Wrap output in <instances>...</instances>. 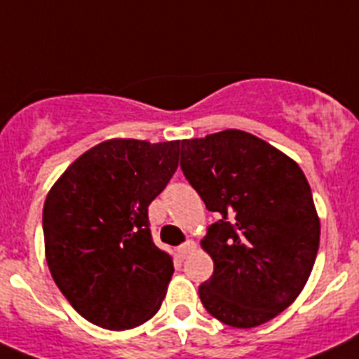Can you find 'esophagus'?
<instances>
[{
    "label": "esophagus",
    "instance_id": "1",
    "mask_svg": "<svg viewBox=\"0 0 359 359\" xmlns=\"http://www.w3.org/2000/svg\"><path fill=\"white\" fill-rule=\"evenodd\" d=\"M196 248H198V244H196L194 241H187V243H183L182 246H177V255L182 257V259H187V257L194 252Z\"/></svg>",
    "mask_w": 359,
    "mask_h": 359
}]
</instances>
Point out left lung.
I'll list each match as a JSON object with an SVG mask.
<instances>
[{"label": "left lung", "mask_w": 359, "mask_h": 359, "mask_svg": "<svg viewBox=\"0 0 359 359\" xmlns=\"http://www.w3.org/2000/svg\"><path fill=\"white\" fill-rule=\"evenodd\" d=\"M182 169L223 217L201 241L214 261L199 286L203 306L230 327L269 322L300 294L318 253L320 219L302 169L239 129L183 140Z\"/></svg>", "instance_id": "8db88e82"}]
</instances>
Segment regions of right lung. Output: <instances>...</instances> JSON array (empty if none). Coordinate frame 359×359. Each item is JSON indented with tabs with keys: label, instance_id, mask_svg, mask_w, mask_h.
Listing matches in <instances>:
<instances>
[{
	"label": "right lung",
	"instance_id": "obj_1",
	"mask_svg": "<svg viewBox=\"0 0 359 359\" xmlns=\"http://www.w3.org/2000/svg\"><path fill=\"white\" fill-rule=\"evenodd\" d=\"M182 140L113 138L69 165L43 208L44 253L66 300L111 331L156 315L174 273L152 243L147 208L177 169Z\"/></svg>",
	"mask_w": 359,
	"mask_h": 359
}]
</instances>
